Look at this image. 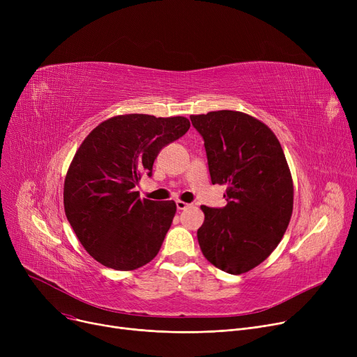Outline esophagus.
<instances>
[{"instance_id":"1","label":"esophagus","mask_w":357,"mask_h":357,"mask_svg":"<svg viewBox=\"0 0 357 357\" xmlns=\"http://www.w3.org/2000/svg\"><path fill=\"white\" fill-rule=\"evenodd\" d=\"M186 207H190V204H186V202H183V201H181V199L176 201V208H178V210H185Z\"/></svg>"}]
</instances>
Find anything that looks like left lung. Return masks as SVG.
<instances>
[{"label": "left lung", "mask_w": 357, "mask_h": 357, "mask_svg": "<svg viewBox=\"0 0 357 357\" xmlns=\"http://www.w3.org/2000/svg\"><path fill=\"white\" fill-rule=\"evenodd\" d=\"M191 121L204 139L211 182L227 186L226 207H201V252L224 272L246 273L276 249L292 215L282 146L265 123L240 111H210Z\"/></svg>", "instance_id": "obj_1"}]
</instances>
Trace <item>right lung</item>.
Instances as JSON below:
<instances>
[{
  "label": "right lung",
  "mask_w": 357,
  "mask_h": 357,
  "mask_svg": "<svg viewBox=\"0 0 357 357\" xmlns=\"http://www.w3.org/2000/svg\"><path fill=\"white\" fill-rule=\"evenodd\" d=\"M185 117L124 114L93 128L75 153L63 185L68 221L84 249L101 265L135 271L160 250L176 213L175 201L135 191L166 144L190 128Z\"/></svg>",
  "instance_id": "1"
}]
</instances>
